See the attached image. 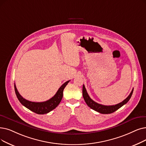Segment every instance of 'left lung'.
Listing matches in <instances>:
<instances>
[{
	"label": "left lung",
	"instance_id": "obj_1",
	"mask_svg": "<svg viewBox=\"0 0 146 146\" xmlns=\"http://www.w3.org/2000/svg\"><path fill=\"white\" fill-rule=\"evenodd\" d=\"M133 91H134V88L132 89L131 92L130 93L128 97L125 100H124L123 101H122L121 103H120L116 105H113V106H104V105L100 104L96 102H95V101H93L90 97V96H89V95L87 93V91L86 90V88H85L84 85H83V89H82V94H83V97L84 98V100L86 102V104L89 107H90V108H91L92 109L94 110L95 111H98L100 113L110 114V113H112L113 112H115V111L118 110L119 108H120L122 106H123L124 104L127 103L132 96Z\"/></svg>",
	"mask_w": 146,
	"mask_h": 146
}]
</instances>
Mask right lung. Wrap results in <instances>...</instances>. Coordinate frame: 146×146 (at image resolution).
Segmentation results:
<instances>
[{"mask_svg": "<svg viewBox=\"0 0 146 146\" xmlns=\"http://www.w3.org/2000/svg\"><path fill=\"white\" fill-rule=\"evenodd\" d=\"M69 82L70 80L66 82L64 84L61 86L53 97L44 102H32V101L24 99L19 94L15 84H14L15 92L18 100L24 107L39 115H43V114H46L52 111L58 106L63 96V90Z\"/></svg>", "mask_w": 146, "mask_h": 146, "instance_id": "right-lung-1", "label": "right lung"}]
</instances>
